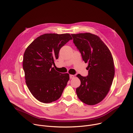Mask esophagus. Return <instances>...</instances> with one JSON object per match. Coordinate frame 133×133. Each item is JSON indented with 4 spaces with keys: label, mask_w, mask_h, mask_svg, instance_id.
Returning <instances> with one entry per match:
<instances>
[{
    "label": "esophagus",
    "mask_w": 133,
    "mask_h": 133,
    "mask_svg": "<svg viewBox=\"0 0 133 133\" xmlns=\"http://www.w3.org/2000/svg\"><path fill=\"white\" fill-rule=\"evenodd\" d=\"M74 77V76L73 75H69V78H70V79H72V78H73Z\"/></svg>",
    "instance_id": "1"
}]
</instances>
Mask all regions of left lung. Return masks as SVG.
Masks as SVG:
<instances>
[{"label": "left lung", "instance_id": "1", "mask_svg": "<svg viewBox=\"0 0 133 133\" xmlns=\"http://www.w3.org/2000/svg\"><path fill=\"white\" fill-rule=\"evenodd\" d=\"M73 43L80 51L83 60L88 63V74H78L81 80L76 89L78 98L87 105L100 103L107 95L115 75L111 54L100 38L90 33L71 34Z\"/></svg>", "mask_w": 133, "mask_h": 133}]
</instances>
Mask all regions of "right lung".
Instances as JSON below:
<instances>
[{
	"mask_svg": "<svg viewBox=\"0 0 133 133\" xmlns=\"http://www.w3.org/2000/svg\"><path fill=\"white\" fill-rule=\"evenodd\" d=\"M71 39L69 34H45L35 39L24 52L26 85L34 97L42 103L59 99L67 84L69 74L57 71L52 65L58 58L61 48Z\"/></svg>",
	"mask_w": 133,
	"mask_h": 133,
	"instance_id": "obj_1",
	"label": "right lung"
}]
</instances>
